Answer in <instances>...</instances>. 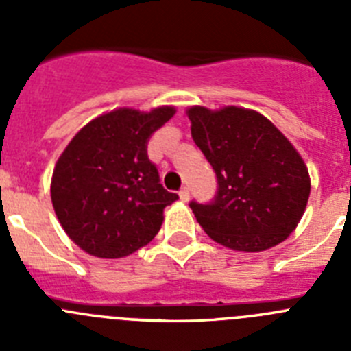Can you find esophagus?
<instances>
[{"mask_svg": "<svg viewBox=\"0 0 351 351\" xmlns=\"http://www.w3.org/2000/svg\"><path fill=\"white\" fill-rule=\"evenodd\" d=\"M179 197H181V200L182 202H188V200H190V190H188V188H181V191H179Z\"/></svg>", "mask_w": 351, "mask_h": 351, "instance_id": "1", "label": "esophagus"}]
</instances>
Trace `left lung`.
I'll return each instance as SVG.
<instances>
[{
	"label": "left lung",
	"mask_w": 351,
	"mask_h": 351,
	"mask_svg": "<svg viewBox=\"0 0 351 351\" xmlns=\"http://www.w3.org/2000/svg\"><path fill=\"white\" fill-rule=\"evenodd\" d=\"M191 137L218 178L210 204L191 202L213 241L235 251L269 250L295 230L308 206V167L280 130L256 110L195 105Z\"/></svg>",
	"instance_id": "1"
}]
</instances>
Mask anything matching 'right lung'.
<instances>
[{
	"label": "right lung",
	"mask_w": 351,
	"mask_h": 351,
	"mask_svg": "<svg viewBox=\"0 0 351 351\" xmlns=\"http://www.w3.org/2000/svg\"><path fill=\"white\" fill-rule=\"evenodd\" d=\"M176 114L116 108L89 121L54 167L51 198L68 237L98 258H123L160 232L163 209L178 200L160 184L147 142Z\"/></svg>",
	"instance_id": "1"
}]
</instances>
